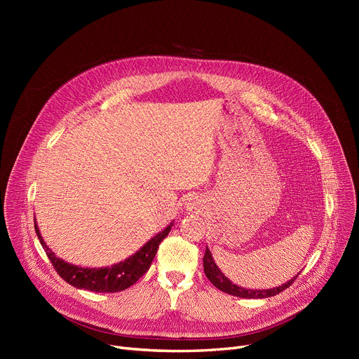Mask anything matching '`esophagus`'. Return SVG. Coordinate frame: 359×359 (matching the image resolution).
Segmentation results:
<instances>
[{"instance_id": "esophagus-1", "label": "esophagus", "mask_w": 359, "mask_h": 359, "mask_svg": "<svg viewBox=\"0 0 359 359\" xmlns=\"http://www.w3.org/2000/svg\"><path fill=\"white\" fill-rule=\"evenodd\" d=\"M191 205H192V208H195V210L199 208V202L198 201H194V203H191Z\"/></svg>"}]
</instances>
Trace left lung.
I'll return each instance as SVG.
<instances>
[{
  "instance_id": "1",
  "label": "left lung",
  "mask_w": 359,
  "mask_h": 359,
  "mask_svg": "<svg viewBox=\"0 0 359 359\" xmlns=\"http://www.w3.org/2000/svg\"><path fill=\"white\" fill-rule=\"evenodd\" d=\"M203 271H205L206 278L211 280V284L214 287H217L222 292H227L230 295H236V297H240V298H268V297H273V295L282 292L284 290H287L292 284V282L297 279V276H298V275H295L291 280L285 282L284 285L276 287V288H269V290L241 288V287L233 284V282L219 271L215 260L212 259V253L210 252L208 248H206L205 256H203Z\"/></svg>"
}]
</instances>
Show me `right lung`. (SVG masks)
I'll list each match as a JSON object with an SVG mask.
<instances>
[{
	"label": "right lung",
	"mask_w": 359,
	"mask_h": 359,
	"mask_svg": "<svg viewBox=\"0 0 359 359\" xmlns=\"http://www.w3.org/2000/svg\"><path fill=\"white\" fill-rule=\"evenodd\" d=\"M173 227V222H170L167 227L156 234L144 246L128 259L116 263V265L104 266V268H81L71 265V263L60 259L56 256L45 243L41 236L37 224L34 222V230L39 238L42 248L45 249L50 263L58 275L67 280L69 285L79 290H88L94 292H118L134 285L135 282L149 269L151 262H153L160 243L167 237Z\"/></svg>",
	"instance_id": "right-lung-1"
}]
</instances>
